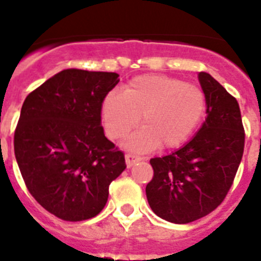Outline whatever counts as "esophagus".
I'll list each match as a JSON object with an SVG mask.
<instances>
[{
	"label": "esophagus",
	"mask_w": 261,
	"mask_h": 261,
	"mask_svg": "<svg viewBox=\"0 0 261 261\" xmlns=\"http://www.w3.org/2000/svg\"><path fill=\"white\" fill-rule=\"evenodd\" d=\"M125 160H126V165H127V167H133L134 165L136 164V162H139V161H142L143 158L140 157V155L131 154V153H128V154L125 155Z\"/></svg>",
	"instance_id": "obj_1"
}]
</instances>
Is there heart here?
I'll use <instances>...</instances> for the list:
<instances>
[{
  "instance_id": "obj_1",
  "label": "heart",
  "mask_w": 261,
  "mask_h": 261,
  "mask_svg": "<svg viewBox=\"0 0 261 261\" xmlns=\"http://www.w3.org/2000/svg\"><path fill=\"white\" fill-rule=\"evenodd\" d=\"M206 96L197 85L176 77L144 74L123 86L122 94L111 92L101 101L107 135L122 139L136 127L142 116L144 127L127 140L139 152L162 145L175 148L186 143L203 118Z\"/></svg>"
}]
</instances>
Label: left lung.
Instances as JSON below:
<instances>
[{
    "mask_svg": "<svg viewBox=\"0 0 261 261\" xmlns=\"http://www.w3.org/2000/svg\"><path fill=\"white\" fill-rule=\"evenodd\" d=\"M198 80L206 96V121L184 147L150 160L154 174L145 188L153 213L175 224L203 218L224 201L245 148L236 97L208 73L199 72Z\"/></svg>",
    "mask_w": 261,
    "mask_h": 261,
    "instance_id": "1",
    "label": "left lung"
}]
</instances>
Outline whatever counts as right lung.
<instances>
[{"label": "right lung", "instance_id": "1", "mask_svg": "<svg viewBox=\"0 0 261 261\" xmlns=\"http://www.w3.org/2000/svg\"><path fill=\"white\" fill-rule=\"evenodd\" d=\"M119 82L113 72L64 69L32 91L21 107L14 150L29 193L65 221L100 213L125 154L101 126V101Z\"/></svg>", "mask_w": 261, "mask_h": 261}]
</instances>
